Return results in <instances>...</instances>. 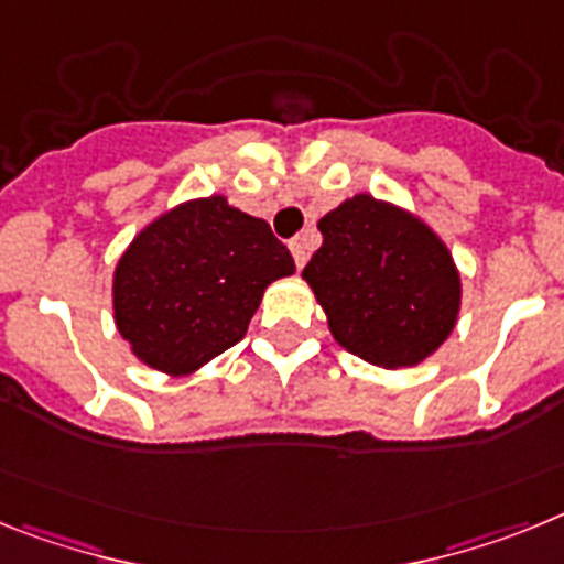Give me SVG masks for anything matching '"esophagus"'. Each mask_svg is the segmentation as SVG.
I'll return each instance as SVG.
<instances>
[{"mask_svg":"<svg viewBox=\"0 0 564 564\" xmlns=\"http://www.w3.org/2000/svg\"><path fill=\"white\" fill-rule=\"evenodd\" d=\"M289 249H292V258H295V267L303 269V263L310 261V243H306V235H297L289 241Z\"/></svg>","mask_w":564,"mask_h":564,"instance_id":"34e87169","label":"esophagus"}]
</instances>
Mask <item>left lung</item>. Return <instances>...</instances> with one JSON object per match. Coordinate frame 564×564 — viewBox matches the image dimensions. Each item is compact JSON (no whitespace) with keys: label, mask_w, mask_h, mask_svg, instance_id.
<instances>
[{"label":"left lung","mask_w":564,"mask_h":564,"mask_svg":"<svg viewBox=\"0 0 564 564\" xmlns=\"http://www.w3.org/2000/svg\"><path fill=\"white\" fill-rule=\"evenodd\" d=\"M323 247L303 269L335 340L366 364H423L452 335L459 272L417 215L360 193L317 221Z\"/></svg>","instance_id":"left-lung-1"}]
</instances>
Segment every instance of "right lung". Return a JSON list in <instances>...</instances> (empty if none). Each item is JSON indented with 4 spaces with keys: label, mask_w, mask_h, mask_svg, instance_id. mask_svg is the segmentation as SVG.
Returning <instances> with one entry per match:
<instances>
[{
    "label": "right lung",
    "mask_w": 564,
    "mask_h": 564,
    "mask_svg": "<svg viewBox=\"0 0 564 564\" xmlns=\"http://www.w3.org/2000/svg\"><path fill=\"white\" fill-rule=\"evenodd\" d=\"M295 272L263 218L224 195L147 224L112 275V315L133 355L170 377L193 375L247 335L263 289Z\"/></svg>",
    "instance_id": "add662e5"
}]
</instances>
